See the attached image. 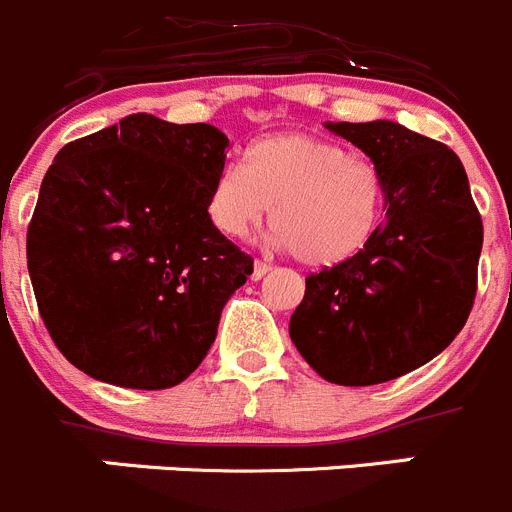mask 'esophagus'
Instances as JSON below:
<instances>
[{"label": "esophagus", "instance_id": "1", "mask_svg": "<svg viewBox=\"0 0 512 512\" xmlns=\"http://www.w3.org/2000/svg\"><path fill=\"white\" fill-rule=\"evenodd\" d=\"M270 270H272V267L267 265V262H260V260H257V262H255V267H252V280H262Z\"/></svg>", "mask_w": 512, "mask_h": 512}]
</instances>
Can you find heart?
I'll return each mask as SVG.
<instances>
[{"label": "heart", "instance_id": "1", "mask_svg": "<svg viewBox=\"0 0 512 512\" xmlns=\"http://www.w3.org/2000/svg\"><path fill=\"white\" fill-rule=\"evenodd\" d=\"M270 207L280 247L308 267H336L379 232L386 184L341 143L278 133L252 143L245 166H222L207 197L209 222L229 240L255 232Z\"/></svg>", "mask_w": 512, "mask_h": 512}]
</instances>
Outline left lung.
<instances>
[{"instance_id": "1", "label": "left lung", "mask_w": 512, "mask_h": 512, "mask_svg": "<svg viewBox=\"0 0 512 512\" xmlns=\"http://www.w3.org/2000/svg\"><path fill=\"white\" fill-rule=\"evenodd\" d=\"M371 159L386 222L364 252L305 278L290 338L331 384L371 386L432 361L477 293L482 219L452 148L394 121L326 123Z\"/></svg>"}]
</instances>
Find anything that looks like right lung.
Returning a JSON list of instances; mask_svg holds the SVG:
<instances>
[{"label": "right lung", "instance_id": "1", "mask_svg": "<svg viewBox=\"0 0 512 512\" xmlns=\"http://www.w3.org/2000/svg\"><path fill=\"white\" fill-rule=\"evenodd\" d=\"M229 138L133 113L60 148L27 229V270L52 341L123 389H169L204 361L252 275L207 214Z\"/></svg>", "mask_w": 512, "mask_h": 512}]
</instances>
